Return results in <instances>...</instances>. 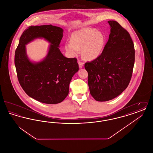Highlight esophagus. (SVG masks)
I'll list each match as a JSON object with an SVG mask.
<instances>
[{
	"label": "esophagus",
	"instance_id": "obj_1",
	"mask_svg": "<svg viewBox=\"0 0 153 153\" xmlns=\"http://www.w3.org/2000/svg\"><path fill=\"white\" fill-rule=\"evenodd\" d=\"M78 64H79V68H82V66L84 65V64L80 61L78 62Z\"/></svg>",
	"mask_w": 153,
	"mask_h": 153
}]
</instances>
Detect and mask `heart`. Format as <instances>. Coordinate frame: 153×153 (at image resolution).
<instances>
[{
	"mask_svg": "<svg viewBox=\"0 0 153 153\" xmlns=\"http://www.w3.org/2000/svg\"><path fill=\"white\" fill-rule=\"evenodd\" d=\"M105 42L104 35L94 28H85L74 32L71 42L65 44V49L72 56H77L81 51L83 59L92 61L103 51Z\"/></svg>",
	"mask_w": 153,
	"mask_h": 153,
	"instance_id": "b5f03b06",
	"label": "heart"
}]
</instances>
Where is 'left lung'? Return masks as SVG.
Instances as JSON below:
<instances>
[{"label":"left lung","instance_id":"left-lung-1","mask_svg":"<svg viewBox=\"0 0 153 153\" xmlns=\"http://www.w3.org/2000/svg\"><path fill=\"white\" fill-rule=\"evenodd\" d=\"M108 23L111 33L102 54L85 64L90 94L98 102L112 100L123 92L131 80L135 62L134 45L128 32L117 21Z\"/></svg>","mask_w":153,"mask_h":153}]
</instances>
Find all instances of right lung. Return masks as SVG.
I'll list each match as a JSON object with an SVG mask.
<instances>
[{
	"instance_id": "add662e5",
	"label": "right lung",
	"mask_w": 153,
	"mask_h": 153,
	"mask_svg": "<svg viewBox=\"0 0 153 153\" xmlns=\"http://www.w3.org/2000/svg\"><path fill=\"white\" fill-rule=\"evenodd\" d=\"M64 30L51 25L31 26L20 38L15 54V65L19 82L26 94L38 102L57 104L69 94V84L79 71L76 58H66L59 47ZM36 38H44L51 45L48 53L39 62H31L25 45Z\"/></svg>"
}]
</instances>
